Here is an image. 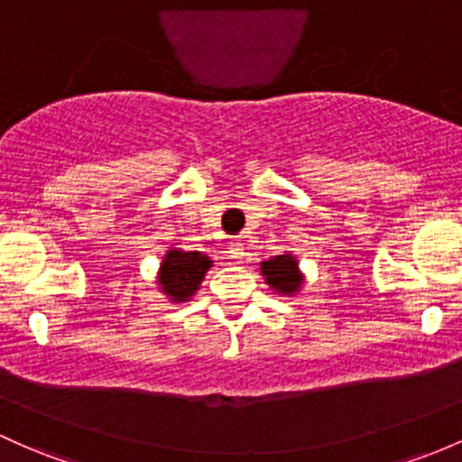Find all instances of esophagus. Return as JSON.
<instances>
[{"instance_id":"1","label":"esophagus","mask_w":462,"mask_h":462,"mask_svg":"<svg viewBox=\"0 0 462 462\" xmlns=\"http://www.w3.org/2000/svg\"><path fill=\"white\" fill-rule=\"evenodd\" d=\"M229 255L233 257V260H237V262L245 260V245H242V242H231V245H229Z\"/></svg>"}]
</instances>
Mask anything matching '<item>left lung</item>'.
<instances>
[{
	"label": "left lung",
	"instance_id": "1",
	"mask_svg": "<svg viewBox=\"0 0 462 462\" xmlns=\"http://www.w3.org/2000/svg\"><path fill=\"white\" fill-rule=\"evenodd\" d=\"M260 273L277 295H297L304 284V273L300 271V262L292 253L273 255L271 260L260 262Z\"/></svg>",
	"mask_w": 462,
	"mask_h": 462
}]
</instances>
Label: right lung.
Returning a JSON list of instances; mask_svg holds the SVG:
<instances>
[{
    "label": "right lung",
    "mask_w": 462,
    "mask_h": 462,
    "mask_svg": "<svg viewBox=\"0 0 462 462\" xmlns=\"http://www.w3.org/2000/svg\"><path fill=\"white\" fill-rule=\"evenodd\" d=\"M211 266L213 262L205 253L170 249L158 269V289L173 304L189 301Z\"/></svg>",
    "instance_id": "add662e5"
}]
</instances>
